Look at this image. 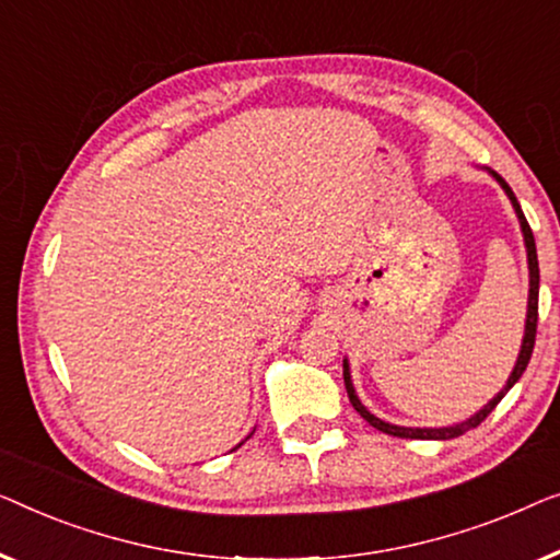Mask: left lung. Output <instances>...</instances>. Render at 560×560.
Listing matches in <instances>:
<instances>
[{
    "mask_svg": "<svg viewBox=\"0 0 560 560\" xmlns=\"http://www.w3.org/2000/svg\"><path fill=\"white\" fill-rule=\"evenodd\" d=\"M492 177L498 179V183L502 185V190L508 192L510 202H513V208L517 212L520 218V228H523V235H525V248H527V269H530V294H527V319H525V337H523V348H520V355H517V362L513 368V375L508 377V385L502 388L498 396H494L490 404H487L482 411L471 416V419L456 423V427H446V429H406V427H393V423H385L377 419V416H373L368 411L365 406L360 404V398L355 396V388H352V381H350V365L348 360L342 362V377H345V388H348V396H350V404L355 411L365 419L370 427L383 431V434L388 436H398V439H454V436H462L464 431L469 429H477L479 423H482L487 416H490L494 411V406L500 404L502 398H505V393L513 388V385L520 381V375L525 373L527 362H530V355H533V348H535V332H538V287H540V269H538V250H535V238H533V231L530 225H527V220L523 215V210H520V202L515 198V192L510 190V185L502 179L498 172H492Z\"/></svg>",
    "mask_w": 560,
    "mask_h": 560,
    "instance_id": "8db88e82",
    "label": "left lung"
}]
</instances>
